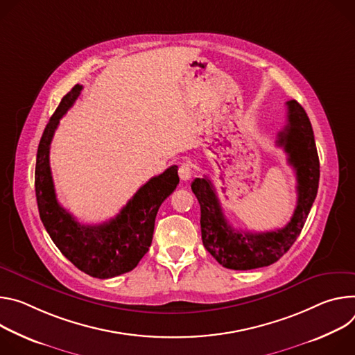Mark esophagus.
I'll return each instance as SVG.
<instances>
[{
	"mask_svg": "<svg viewBox=\"0 0 355 355\" xmlns=\"http://www.w3.org/2000/svg\"><path fill=\"white\" fill-rule=\"evenodd\" d=\"M193 176V168L189 162H183L180 166H179V178L182 182H187L190 180V178Z\"/></svg>",
	"mask_w": 355,
	"mask_h": 355,
	"instance_id": "esophagus-1",
	"label": "esophagus"
}]
</instances>
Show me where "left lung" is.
I'll return each mask as SVG.
<instances>
[{"instance_id":"1","label":"left lung","mask_w":355,"mask_h":355,"mask_svg":"<svg viewBox=\"0 0 355 355\" xmlns=\"http://www.w3.org/2000/svg\"><path fill=\"white\" fill-rule=\"evenodd\" d=\"M286 125L278 134V146L288 153L297 180V205L291 221L279 230L266 232L240 231L230 225L223 214L216 190L207 178H196L191 190L200 205L202 240L216 261L228 269L248 270L277 262L293 245L316 199L320 162L313 128L303 107L286 103Z\"/></svg>"}]
</instances>
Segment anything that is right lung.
Masks as SVG:
<instances>
[{"label":"right lung","instance_id":"1","mask_svg":"<svg viewBox=\"0 0 355 355\" xmlns=\"http://www.w3.org/2000/svg\"><path fill=\"white\" fill-rule=\"evenodd\" d=\"M83 86L76 85L60 101L42 134L36 153L35 191L39 216L60 252L93 278L108 279L132 270L148 252L155 218L164 200L179 183L178 166L168 168L149 179L114 218L85 225L67 213L56 199L49 150L60 118L80 96Z\"/></svg>","mask_w":355,"mask_h":355}]
</instances>
